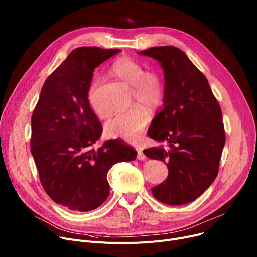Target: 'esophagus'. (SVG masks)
I'll return each mask as SVG.
<instances>
[{
  "mask_svg": "<svg viewBox=\"0 0 257 257\" xmlns=\"http://www.w3.org/2000/svg\"><path fill=\"white\" fill-rule=\"evenodd\" d=\"M136 152H138V159L139 160H145L146 159V155L143 152V149L141 147H136Z\"/></svg>",
  "mask_w": 257,
  "mask_h": 257,
  "instance_id": "esophagus-1",
  "label": "esophagus"
}]
</instances>
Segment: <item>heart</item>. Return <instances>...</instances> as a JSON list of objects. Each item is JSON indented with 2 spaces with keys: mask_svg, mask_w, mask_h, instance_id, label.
I'll list each match as a JSON object with an SVG mask.
<instances>
[{
  "mask_svg": "<svg viewBox=\"0 0 257 257\" xmlns=\"http://www.w3.org/2000/svg\"><path fill=\"white\" fill-rule=\"evenodd\" d=\"M111 73L132 85L133 99L150 108L158 107L163 100L164 88L161 76L154 71H146L144 66L129 57H121L114 61ZM101 79L96 78L90 87L89 100L98 116L104 118L108 114L99 110L94 104V95ZM150 112L142 104L119 112L105 124V131L110 138L133 142L139 140L150 122Z\"/></svg>",
  "mask_w": 257,
  "mask_h": 257,
  "instance_id": "heart-1",
  "label": "heart"
}]
</instances>
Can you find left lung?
<instances>
[{
  "label": "left lung",
  "instance_id": "8db88e82",
  "mask_svg": "<svg viewBox=\"0 0 257 257\" xmlns=\"http://www.w3.org/2000/svg\"><path fill=\"white\" fill-rule=\"evenodd\" d=\"M155 59L164 72L163 109L153 118L148 135L163 146L144 151L151 159H160L168 177L152 193L169 206L189 203L215 181L225 131L222 112L208 79L175 46H156L140 51Z\"/></svg>",
  "mask_w": 257,
  "mask_h": 257
}]
</instances>
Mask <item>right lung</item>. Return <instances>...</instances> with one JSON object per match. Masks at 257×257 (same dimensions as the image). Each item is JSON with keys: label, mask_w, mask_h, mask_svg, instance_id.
Returning a JSON list of instances; mask_svg holds the SVG:
<instances>
[{"label": "right lung", "mask_w": 257, "mask_h": 257, "mask_svg": "<svg viewBox=\"0 0 257 257\" xmlns=\"http://www.w3.org/2000/svg\"><path fill=\"white\" fill-rule=\"evenodd\" d=\"M119 51L73 49L45 80L32 115L31 152L40 182L51 199L71 211L100 207L109 194L110 167L138 155L117 139L91 148L103 130L88 98L93 72Z\"/></svg>", "instance_id": "add662e5"}]
</instances>
